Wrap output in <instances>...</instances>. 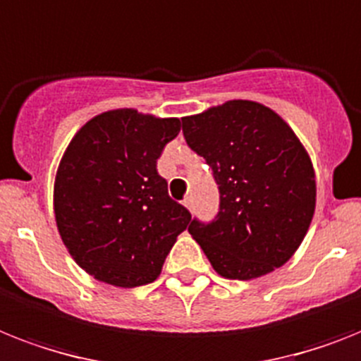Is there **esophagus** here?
<instances>
[{
    "label": "esophagus",
    "mask_w": 361,
    "mask_h": 361,
    "mask_svg": "<svg viewBox=\"0 0 361 361\" xmlns=\"http://www.w3.org/2000/svg\"><path fill=\"white\" fill-rule=\"evenodd\" d=\"M183 206L187 207V209H192V196H185V200H183Z\"/></svg>",
    "instance_id": "1"
}]
</instances>
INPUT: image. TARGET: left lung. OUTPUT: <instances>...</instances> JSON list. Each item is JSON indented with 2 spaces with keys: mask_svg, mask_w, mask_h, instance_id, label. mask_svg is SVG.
<instances>
[{
  "mask_svg": "<svg viewBox=\"0 0 361 361\" xmlns=\"http://www.w3.org/2000/svg\"><path fill=\"white\" fill-rule=\"evenodd\" d=\"M183 137L219 185V213L189 233L221 276L252 280L295 254L315 211V172L297 135L272 109L231 99L181 118Z\"/></svg>",
  "mask_w": 361,
  "mask_h": 361,
  "instance_id": "8db88e82",
  "label": "left lung"
}]
</instances>
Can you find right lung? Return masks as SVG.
Instances as JSON below:
<instances>
[{"instance_id": "obj_1", "label": "right lung", "mask_w": 361, "mask_h": 361, "mask_svg": "<svg viewBox=\"0 0 361 361\" xmlns=\"http://www.w3.org/2000/svg\"><path fill=\"white\" fill-rule=\"evenodd\" d=\"M178 118L114 109L89 120L64 152L54 189L59 233L70 256L116 287L152 283L190 222L157 172Z\"/></svg>"}]
</instances>
